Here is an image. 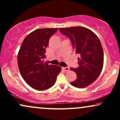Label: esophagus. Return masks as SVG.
Listing matches in <instances>:
<instances>
[{
  "mask_svg": "<svg viewBox=\"0 0 120 120\" xmlns=\"http://www.w3.org/2000/svg\"><path fill=\"white\" fill-rule=\"evenodd\" d=\"M63 69L65 71H69V68L68 67H63Z\"/></svg>",
  "mask_w": 120,
  "mask_h": 120,
  "instance_id": "34e87169",
  "label": "esophagus"
}]
</instances>
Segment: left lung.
<instances>
[{
	"label": "left lung",
	"mask_w": 120,
	"mask_h": 120,
	"mask_svg": "<svg viewBox=\"0 0 120 120\" xmlns=\"http://www.w3.org/2000/svg\"><path fill=\"white\" fill-rule=\"evenodd\" d=\"M59 30L69 37L73 50L79 56L78 67L71 68L77 74V79L71 84L85 88L96 80L103 67L104 52L100 40L92 31L82 26L60 28Z\"/></svg>",
	"instance_id": "1"
}]
</instances>
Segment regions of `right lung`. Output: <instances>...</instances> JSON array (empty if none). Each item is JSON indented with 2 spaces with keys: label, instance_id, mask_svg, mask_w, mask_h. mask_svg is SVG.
I'll list each match as a JSON object with an SVG mask.
<instances>
[{
  "label": "right lung",
  "instance_id": "right-lung-1",
  "mask_svg": "<svg viewBox=\"0 0 120 120\" xmlns=\"http://www.w3.org/2000/svg\"><path fill=\"white\" fill-rule=\"evenodd\" d=\"M58 30L39 29L31 32L23 41L18 54L19 71L25 81L32 88L42 91L54 84L61 67L43 62L49 40Z\"/></svg>",
  "mask_w": 120,
  "mask_h": 120
}]
</instances>
